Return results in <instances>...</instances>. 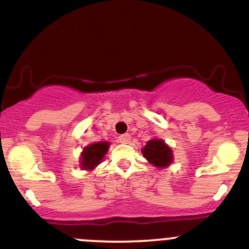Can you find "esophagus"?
<instances>
[{
	"label": "esophagus",
	"mask_w": 249,
	"mask_h": 249,
	"mask_svg": "<svg viewBox=\"0 0 249 249\" xmlns=\"http://www.w3.org/2000/svg\"><path fill=\"white\" fill-rule=\"evenodd\" d=\"M118 140H119V142H122V143H129L130 140H131V136H130L129 134H124L120 135V136L118 137Z\"/></svg>",
	"instance_id": "esophagus-1"
}]
</instances>
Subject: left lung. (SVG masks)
<instances>
[{
	"label": "left lung",
	"mask_w": 249,
	"mask_h": 249,
	"mask_svg": "<svg viewBox=\"0 0 249 249\" xmlns=\"http://www.w3.org/2000/svg\"><path fill=\"white\" fill-rule=\"evenodd\" d=\"M142 153L144 158L149 163L154 164L157 168L168 166L173 160L171 149L161 140H151L147 142L144 148L142 149Z\"/></svg>",
	"instance_id": "1"
}]
</instances>
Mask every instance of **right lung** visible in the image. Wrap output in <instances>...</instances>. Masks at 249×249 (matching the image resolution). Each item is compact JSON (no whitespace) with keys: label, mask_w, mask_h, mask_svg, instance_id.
Segmentation results:
<instances>
[{"label":"right lung","mask_w":249,"mask_h":249,"mask_svg":"<svg viewBox=\"0 0 249 249\" xmlns=\"http://www.w3.org/2000/svg\"><path fill=\"white\" fill-rule=\"evenodd\" d=\"M108 142H98V143L90 144L83 152L81 158V166L84 169H93L103 159L105 154L108 151Z\"/></svg>","instance_id":"obj_1"}]
</instances>
